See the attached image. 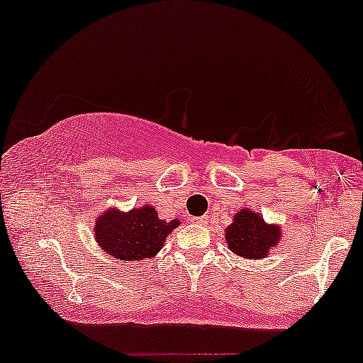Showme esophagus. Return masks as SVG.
Returning <instances> with one entry per match:
<instances>
[{
    "label": "esophagus",
    "instance_id": "esophagus-1",
    "mask_svg": "<svg viewBox=\"0 0 363 363\" xmlns=\"http://www.w3.org/2000/svg\"><path fill=\"white\" fill-rule=\"evenodd\" d=\"M206 222H208L206 216H198V218H193V223H198V225H203V223H206Z\"/></svg>",
    "mask_w": 363,
    "mask_h": 363
}]
</instances>
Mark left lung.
I'll return each instance as SVG.
<instances>
[{
  "mask_svg": "<svg viewBox=\"0 0 363 363\" xmlns=\"http://www.w3.org/2000/svg\"><path fill=\"white\" fill-rule=\"evenodd\" d=\"M281 225L266 223L262 215L242 208L225 228V240L235 256L244 259H262L273 247L280 245Z\"/></svg>",
  "mask_w": 363,
  "mask_h": 363,
  "instance_id": "1",
  "label": "left lung"
}]
</instances>
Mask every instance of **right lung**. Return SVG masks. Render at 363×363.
<instances>
[{
  "instance_id": "add662e5",
  "label": "right lung",
  "mask_w": 363,
  "mask_h": 363,
  "mask_svg": "<svg viewBox=\"0 0 363 363\" xmlns=\"http://www.w3.org/2000/svg\"><path fill=\"white\" fill-rule=\"evenodd\" d=\"M179 218L164 220L153 206L143 205L129 211L109 208L97 216L94 239L101 249L119 261H143L157 256Z\"/></svg>"
}]
</instances>
